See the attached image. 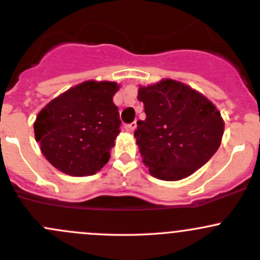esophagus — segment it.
<instances>
[{
	"instance_id": "obj_1",
	"label": "esophagus",
	"mask_w": 260,
	"mask_h": 260,
	"mask_svg": "<svg viewBox=\"0 0 260 260\" xmlns=\"http://www.w3.org/2000/svg\"><path fill=\"white\" fill-rule=\"evenodd\" d=\"M137 128V123L133 122V123H129V124H125L124 125V129L127 131V132H133V131Z\"/></svg>"
}]
</instances>
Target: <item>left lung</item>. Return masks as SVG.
Wrapping results in <instances>:
<instances>
[{
	"label": "left lung",
	"mask_w": 260,
	"mask_h": 260,
	"mask_svg": "<svg viewBox=\"0 0 260 260\" xmlns=\"http://www.w3.org/2000/svg\"><path fill=\"white\" fill-rule=\"evenodd\" d=\"M137 98L143 102L146 119L137 122L135 137L152 176L165 181L185 179L214 156L224 122L203 94L166 79L141 86Z\"/></svg>",
	"instance_id": "obj_1"
}]
</instances>
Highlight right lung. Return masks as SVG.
Returning a JSON list of instances; mask_svg holds the SVG:
<instances>
[{"instance_id": "1", "label": "right lung", "mask_w": 260, "mask_h": 260, "mask_svg": "<svg viewBox=\"0 0 260 260\" xmlns=\"http://www.w3.org/2000/svg\"><path fill=\"white\" fill-rule=\"evenodd\" d=\"M111 81H84L43 108L34 123L35 138L46 159L70 176L94 175L108 162L120 132Z\"/></svg>"}]
</instances>
